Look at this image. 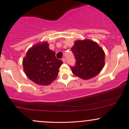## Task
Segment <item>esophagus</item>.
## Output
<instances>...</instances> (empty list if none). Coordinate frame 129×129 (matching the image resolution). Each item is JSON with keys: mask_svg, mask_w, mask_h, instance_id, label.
<instances>
[{"mask_svg": "<svg viewBox=\"0 0 129 129\" xmlns=\"http://www.w3.org/2000/svg\"><path fill=\"white\" fill-rule=\"evenodd\" d=\"M62 60L63 61V63H65L66 62V58H64V57H63V58H62Z\"/></svg>", "mask_w": 129, "mask_h": 129, "instance_id": "esophagus-1", "label": "esophagus"}]
</instances>
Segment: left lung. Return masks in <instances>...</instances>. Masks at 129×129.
<instances>
[{"label":"left lung","instance_id":"obj_1","mask_svg":"<svg viewBox=\"0 0 129 129\" xmlns=\"http://www.w3.org/2000/svg\"><path fill=\"white\" fill-rule=\"evenodd\" d=\"M72 50L76 60V66L71 67L75 76L90 79L97 76L104 67V51L94 41L78 39L74 42Z\"/></svg>","mask_w":129,"mask_h":129}]
</instances>
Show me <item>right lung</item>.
Wrapping results in <instances>:
<instances>
[{
    "label": "right lung",
    "instance_id": "1",
    "mask_svg": "<svg viewBox=\"0 0 129 129\" xmlns=\"http://www.w3.org/2000/svg\"><path fill=\"white\" fill-rule=\"evenodd\" d=\"M47 41L38 42L28 50L22 60L23 71L31 81L40 85H48L57 78L62 63Z\"/></svg>",
    "mask_w": 129,
    "mask_h": 129
}]
</instances>
